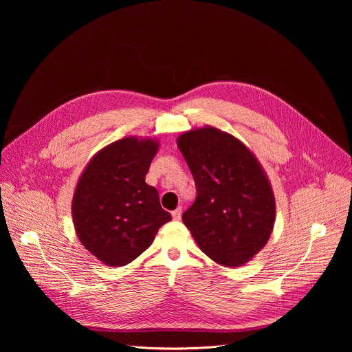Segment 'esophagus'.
I'll return each mask as SVG.
<instances>
[{
    "instance_id": "34e87169",
    "label": "esophagus",
    "mask_w": 352,
    "mask_h": 352,
    "mask_svg": "<svg viewBox=\"0 0 352 352\" xmlns=\"http://www.w3.org/2000/svg\"><path fill=\"white\" fill-rule=\"evenodd\" d=\"M181 214H182V210H181V208H177L174 212H171V216H173V219L174 220H181Z\"/></svg>"
}]
</instances>
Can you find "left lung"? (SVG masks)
<instances>
[{"mask_svg":"<svg viewBox=\"0 0 352 352\" xmlns=\"http://www.w3.org/2000/svg\"><path fill=\"white\" fill-rule=\"evenodd\" d=\"M197 196L182 214L202 252L224 267H241L267 243L276 197L266 171L243 142L216 126L177 138Z\"/></svg>","mask_w":352,"mask_h":352,"instance_id":"8db88e82","label":"left lung"}]
</instances>
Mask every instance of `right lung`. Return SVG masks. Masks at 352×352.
<instances>
[{"instance_id": "1", "label": "right lung", "mask_w": 352, "mask_h": 352, "mask_svg": "<svg viewBox=\"0 0 352 352\" xmlns=\"http://www.w3.org/2000/svg\"><path fill=\"white\" fill-rule=\"evenodd\" d=\"M159 146L156 138L118 139L98 150L76 182L71 206L76 236L107 266L135 261L171 220L157 189L144 182Z\"/></svg>"}]
</instances>
